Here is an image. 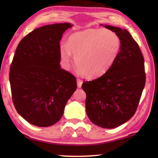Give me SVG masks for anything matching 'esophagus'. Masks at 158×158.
Returning a JSON list of instances; mask_svg holds the SVG:
<instances>
[{
  "label": "esophagus",
  "instance_id": "obj_1",
  "mask_svg": "<svg viewBox=\"0 0 158 158\" xmlns=\"http://www.w3.org/2000/svg\"><path fill=\"white\" fill-rule=\"evenodd\" d=\"M82 84H83V81L81 79H77V88H81Z\"/></svg>",
  "mask_w": 158,
  "mask_h": 158
}]
</instances>
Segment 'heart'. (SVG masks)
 I'll list each match as a JSON object with an SVG mask.
<instances>
[{
    "label": "heart",
    "mask_w": 158,
    "mask_h": 158,
    "mask_svg": "<svg viewBox=\"0 0 158 158\" xmlns=\"http://www.w3.org/2000/svg\"><path fill=\"white\" fill-rule=\"evenodd\" d=\"M122 41L109 29H88L71 34L68 43L60 46V56L64 69L69 70L75 62L81 74L95 77L104 74L119 55Z\"/></svg>",
    "instance_id": "b5f03b06"
}]
</instances>
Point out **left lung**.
Masks as SVG:
<instances>
[{
  "instance_id": "obj_1",
  "label": "left lung",
  "mask_w": 158,
  "mask_h": 158,
  "mask_svg": "<svg viewBox=\"0 0 158 158\" xmlns=\"http://www.w3.org/2000/svg\"><path fill=\"white\" fill-rule=\"evenodd\" d=\"M115 32L122 41L119 55L104 75L84 82L85 110L97 126L116 128L132 117L145 85L144 61L137 43L127 29L101 24Z\"/></svg>"
}]
</instances>
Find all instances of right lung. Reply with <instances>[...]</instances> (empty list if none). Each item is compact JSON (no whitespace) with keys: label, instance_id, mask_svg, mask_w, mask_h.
Here are the masks:
<instances>
[{"label":"right lung","instance_id":"obj_1","mask_svg":"<svg viewBox=\"0 0 158 158\" xmlns=\"http://www.w3.org/2000/svg\"><path fill=\"white\" fill-rule=\"evenodd\" d=\"M70 23L34 29L17 47L9 80L16 111L30 124L50 127L63 115L77 88L76 78L60 68V41Z\"/></svg>","mask_w":158,"mask_h":158}]
</instances>
